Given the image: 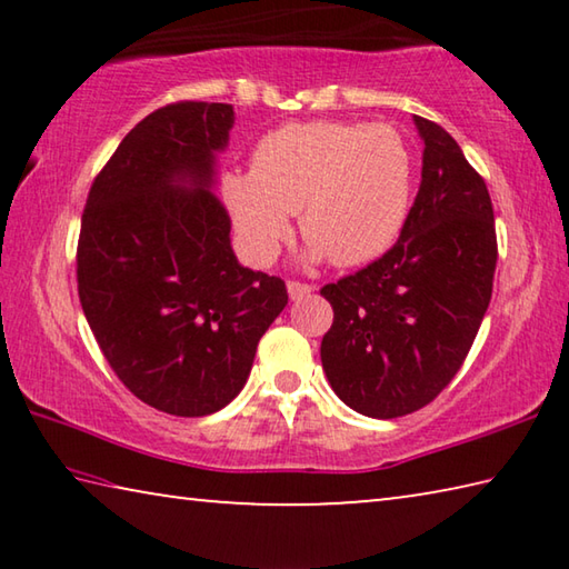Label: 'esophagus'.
<instances>
[{
    "mask_svg": "<svg viewBox=\"0 0 569 569\" xmlns=\"http://www.w3.org/2000/svg\"><path fill=\"white\" fill-rule=\"evenodd\" d=\"M286 288H288V296H291V301H301V298L311 296V291H313V286L298 283V281H288Z\"/></svg>",
    "mask_w": 569,
    "mask_h": 569,
    "instance_id": "esophagus-1",
    "label": "esophagus"
}]
</instances>
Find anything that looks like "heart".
<instances>
[{
  "label": "heart",
  "instance_id": "b5f03b06",
  "mask_svg": "<svg viewBox=\"0 0 569 569\" xmlns=\"http://www.w3.org/2000/svg\"><path fill=\"white\" fill-rule=\"evenodd\" d=\"M223 196L256 263L273 261L298 213L308 263L353 268L381 258L407 226L413 156L383 122H288L258 142L253 168L228 172Z\"/></svg>",
  "mask_w": 569,
  "mask_h": 569
}]
</instances>
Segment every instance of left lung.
Masks as SVG:
<instances>
[{"label":"left lung","mask_w":569,"mask_h":569,"mask_svg":"<svg viewBox=\"0 0 569 569\" xmlns=\"http://www.w3.org/2000/svg\"><path fill=\"white\" fill-rule=\"evenodd\" d=\"M423 140L421 186L391 250L321 288L333 323L321 363L346 407L397 419L455 379L485 319L497 266L485 180L437 122L413 114Z\"/></svg>","instance_id":"obj_1"}]
</instances>
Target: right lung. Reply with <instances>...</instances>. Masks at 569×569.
<instances>
[{
    "instance_id": "obj_1",
    "label": "right lung",
    "mask_w": 569,
    "mask_h": 569,
    "mask_svg": "<svg viewBox=\"0 0 569 569\" xmlns=\"http://www.w3.org/2000/svg\"><path fill=\"white\" fill-rule=\"evenodd\" d=\"M233 104L176 102L124 134L94 178L77 291L118 379L176 417H208L246 387L288 303L281 278L240 266L213 196Z\"/></svg>"
}]
</instances>
